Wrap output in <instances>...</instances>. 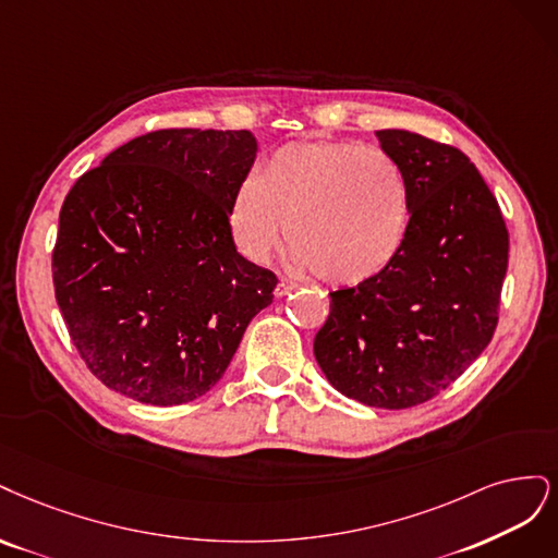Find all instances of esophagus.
Returning a JSON list of instances; mask_svg holds the SVG:
<instances>
[{"label":"esophagus","instance_id":"34e87169","mask_svg":"<svg viewBox=\"0 0 558 558\" xmlns=\"http://www.w3.org/2000/svg\"><path fill=\"white\" fill-rule=\"evenodd\" d=\"M294 287H296V282H294V280H287V278H280V282L276 284V296H278V299L287 296V294H290V292L294 290Z\"/></svg>","mask_w":558,"mask_h":558}]
</instances>
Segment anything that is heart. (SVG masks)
<instances>
[{"mask_svg": "<svg viewBox=\"0 0 558 558\" xmlns=\"http://www.w3.org/2000/svg\"><path fill=\"white\" fill-rule=\"evenodd\" d=\"M410 208L408 178L385 150L305 141L276 150L245 178L227 222L239 253L257 264L276 253L287 222L296 271L356 287L399 257Z\"/></svg>", "mask_w": 558, "mask_h": 558, "instance_id": "1", "label": "heart"}]
</instances>
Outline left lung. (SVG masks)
Instances as JSON below:
<instances>
[{
  "label": "left lung",
  "mask_w": 558,
  "mask_h": 558,
  "mask_svg": "<svg viewBox=\"0 0 558 558\" xmlns=\"http://www.w3.org/2000/svg\"><path fill=\"white\" fill-rule=\"evenodd\" d=\"M410 185L399 257L331 292L315 359L348 399L401 410L434 399L489 345L508 271V229L473 161L408 130L375 132Z\"/></svg>",
  "instance_id": "left-lung-1"
}]
</instances>
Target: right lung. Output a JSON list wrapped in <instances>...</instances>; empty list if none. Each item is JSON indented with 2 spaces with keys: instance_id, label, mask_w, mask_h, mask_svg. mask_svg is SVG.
<instances>
[{
  "instance_id": "add662e5",
  "label": "right lung",
  "mask_w": 558,
  "mask_h": 558,
  "mask_svg": "<svg viewBox=\"0 0 558 558\" xmlns=\"http://www.w3.org/2000/svg\"><path fill=\"white\" fill-rule=\"evenodd\" d=\"M253 132L159 130L83 173L60 210L52 282L87 368L138 403L181 405L225 375L278 278L239 255L227 213Z\"/></svg>"
}]
</instances>
